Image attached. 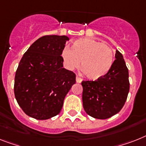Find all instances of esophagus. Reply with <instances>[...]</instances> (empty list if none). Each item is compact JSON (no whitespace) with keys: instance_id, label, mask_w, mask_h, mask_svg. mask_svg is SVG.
Listing matches in <instances>:
<instances>
[{"instance_id":"esophagus-1","label":"esophagus","mask_w":146,"mask_h":146,"mask_svg":"<svg viewBox=\"0 0 146 146\" xmlns=\"http://www.w3.org/2000/svg\"><path fill=\"white\" fill-rule=\"evenodd\" d=\"M76 82L77 83H81L82 82V79L80 78H79L78 75L76 76Z\"/></svg>"}]
</instances>
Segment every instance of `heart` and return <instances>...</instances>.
Returning <instances> with one entry per match:
<instances>
[{
    "instance_id": "b5f03b06",
    "label": "heart",
    "mask_w": 146,
    "mask_h": 146,
    "mask_svg": "<svg viewBox=\"0 0 146 146\" xmlns=\"http://www.w3.org/2000/svg\"><path fill=\"white\" fill-rule=\"evenodd\" d=\"M65 67L68 70L81 68L88 78L97 80L110 72L113 63L114 53L110 45L92 38L74 41L71 49L66 48L61 54Z\"/></svg>"
}]
</instances>
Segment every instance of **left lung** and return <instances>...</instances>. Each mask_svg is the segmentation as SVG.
Returning a JSON list of instances; mask_svg holds the SVG:
<instances>
[{
  "label": "left lung",
  "mask_w": 146,
  "mask_h": 146,
  "mask_svg": "<svg viewBox=\"0 0 146 146\" xmlns=\"http://www.w3.org/2000/svg\"><path fill=\"white\" fill-rule=\"evenodd\" d=\"M115 60L110 72L97 80H84L83 106L86 113L98 119H106L123 108L129 92L127 69L123 56L115 51Z\"/></svg>",
  "instance_id": "obj_1"
}]
</instances>
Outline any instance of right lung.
Returning a JSON list of instances; mask_svg holds the SVG:
<instances>
[{
    "mask_svg": "<svg viewBox=\"0 0 146 146\" xmlns=\"http://www.w3.org/2000/svg\"><path fill=\"white\" fill-rule=\"evenodd\" d=\"M66 36L38 38L23 55L15 72L14 93L27 115L44 120L60 113L63 101L76 83V75L63 68L61 54Z\"/></svg>",
    "mask_w": 146,
    "mask_h": 146,
    "instance_id": "1",
    "label": "right lung"
}]
</instances>
